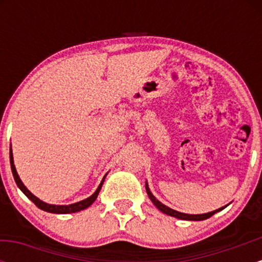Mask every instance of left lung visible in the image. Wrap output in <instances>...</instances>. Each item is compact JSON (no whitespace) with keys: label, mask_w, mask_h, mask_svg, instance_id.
Instances as JSON below:
<instances>
[{"label":"left lung","mask_w":262,"mask_h":262,"mask_svg":"<svg viewBox=\"0 0 262 262\" xmlns=\"http://www.w3.org/2000/svg\"><path fill=\"white\" fill-rule=\"evenodd\" d=\"M145 188H146V193H148L150 201L154 203V206L156 207V208L160 210V212L165 213V214L171 215V217H175L177 219H182V221H204V219H208L209 217H212L214 213H217V212H219V210L224 209L225 207L228 206V204H227V206L222 207V208L215 209V210H213V212H209V213H203V214H187V213H181V212H177V210H175V209H171L170 207L165 206V204H162L160 201L156 200L154 194H152L151 191H150L148 182H145Z\"/></svg>","instance_id":"left-lung-1"}]
</instances>
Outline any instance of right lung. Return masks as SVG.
Masks as SVG:
<instances>
[{"instance_id":"obj_1","label":"right lung","mask_w":262,"mask_h":262,"mask_svg":"<svg viewBox=\"0 0 262 262\" xmlns=\"http://www.w3.org/2000/svg\"><path fill=\"white\" fill-rule=\"evenodd\" d=\"M10 162H11V170H12V173H13V177H14V181H16L18 188L20 189V191L23 192V193L26 194L27 197L29 198V200L32 201L33 203L35 204V206L38 207V208H40L41 210H45V212H49V213H56V214H69V213H76V212H80V210H83L86 208H89L91 204L95 202L96 198H97L98 193H100L101 188H102V185H103L104 182V179H106L107 173L103 176V179H102V181L100 183V186H98L97 189L95 191V193L91 194L89 198H86V200H82L80 201V202H76V203H73V204H68V206H65V204H62V206H60V204H49V203H45L43 202L41 200H39L38 197H35L34 194L32 193L31 191H29L28 188L26 187L25 183L22 182V180L19 179V176H18L17 173V170H16V166H14V161H13V154H12V148H10Z\"/></svg>"}]
</instances>
